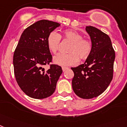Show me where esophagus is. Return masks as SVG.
<instances>
[{"mask_svg":"<svg viewBox=\"0 0 127 127\" xmlns=\"http://www.w3.org/2000/svg\"><path fill=\"white\" fill-rule=\"evenodd\" d=\"M62 69H63V72H64V71H66V70H67L68 69H69V68H68V67H63V68H62Z\"/></svg>","mask_w":127,"mask_h":127,"instance_id":"34e87169","label":"esophagus"}]
</instances>
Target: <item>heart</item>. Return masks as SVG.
Masks as SVG:
<instances>
[{"mask_svg":"<svg viewBox=\"0 0 127 127\" xmlns=\"http://www.w3.org/2000/svg\"><path fill=\"white\" fill-rule=\"evenodd\" d=\"M63 37L72 42L68 48V54H59L54 57V63L62 66H69L76 64L79 57L85 59L90 55L92 44L90 40L83 38L82 34L73 30H66ZM61 36L55 32H52L47 37V45L49 50L55 54L59 49Z\"/></svg>","mask_w":127,"mask_h":127,"instance_id":"1","label":"heart"}]
</instances>
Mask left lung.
I'll return each mask as SVG.
<instances>
[{"mask_svg": "<svg viewBox=\"0 0 127 127\" xmlns=\"http://www.w3.org/2000/svg\"><path fill=\"white\" fill-rule=\"evenodd\" d=\"M92 49L85 63L71 68L74 73L72 88L83 99H92L106 90L113 77L115 52L109 36L101 30L87 26Z\"/></svg>", "mask_w": 127, "mask_h": 127, "instance_id": "8db88e82", "label": "left lung"}]
</instances>
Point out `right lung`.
<instances>
[{
	"label": "right lung",
	"mask_w": 127,
	"mask_h": 127,
	"mask_svg": "<svg viewBox=\"0 0 127 127\" xmlns=\"http://www.w3.org/2000/svg\"><path fill=\"white\" fill-rule=\"evenodd\" d=\"M57 22L40 20L24 30L13 54V67L16 81L26 94L34 99H44L55 92L57 82L63 70L51 64L45 71L42 66L52 62V56L47 45V37Z\"/></svg>",
	"instance_id": "obj_1"
}]
</instances>
